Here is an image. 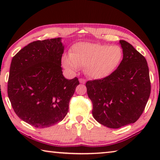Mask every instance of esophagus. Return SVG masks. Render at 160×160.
I'll return each mask as SVG.
<instances>
[{
    "instance_id": "obj_1",
    "label": "esophagus",
    "mask_w": 160,
    "mask_h": 160,
    "mask_svg": "<svg viewBox=\"0 0 160 160\" xmlns=\"http://www.w3.org/2000/svg\"><path fill=\"white\" fill-rule=\"evenodd\" d=\"M79 81H80V82L82 84H85L86 82V80L85 79H83V78H80Z\"/></svg>"
}]
</instances>
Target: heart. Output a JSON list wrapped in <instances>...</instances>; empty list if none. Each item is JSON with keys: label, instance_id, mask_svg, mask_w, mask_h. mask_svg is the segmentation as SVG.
<instances>
[{"label": "heart", "instance_id": "1", "mask_svg": "<svg viewBox=\"0 0 160 160\" xmlns=\"http://www.w3.org/2000/svg\"><path fill=\"white\" fill-rule=\"evenodd\" d=\"M123 59V50L118 45L78 42L70 54L63 56L62 64L70 72L84 66L86 75L94 79L107 78L115 71Z\"/></svg>", "mask_w": 160, "mask_h": 160}]
</instances>
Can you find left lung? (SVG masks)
Wrapping results in <instances>:
<instances>
[{
    "label": "left lung",
    "instance_id": "obj_1",
    "mask_svg": "<svg viewBox=\"0 0 160 160\" xmlns=\"http://www.w3.org/2000/svg\"><path fill=\"white\" fill-rule=\"evenodd\" d=\"M119 43L123 55L117 69L107 78L86 82L93 117L110 128L135 123L142 115L151 91L145 58L128 42Z\"/></svg>",
    "mask_w": 160,
    "mask_h": 160
}]
</instances>
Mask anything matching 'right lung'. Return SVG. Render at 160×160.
<instances>
[{
    "instance_id": "right-lung-1",
    "label": "right lung",
    "mask_w": 160,
    "mask_h": 160,
    "mask_svg": "<svg viewBox=\"0 0 160 160\" xmlns=\"http://www.w3.org/2000/svg\"><path fill=\"white\" fill-rule=\"evenodd\" d=\"M63 51L60 37L38 40L12 59L8 95L18 117L36 128H47L63 120L80 84L77 78L63 76Z\"/></svg>"
}]
</instances>
